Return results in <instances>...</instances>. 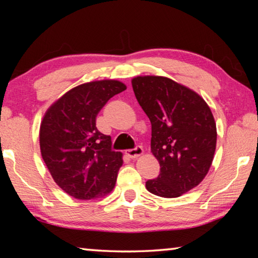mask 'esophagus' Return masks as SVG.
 Returning a JSON list of instances; mask_svg holds the SVG:
<instances>
[{"mask_svg": "<svg viewBox=\"0 0 258 258\" xmlns=\"http://www.w3.org/2000/svg\"><path fill=\"white\" fill-rule=\"evenodd\" d=\"M126 155H127V157H130V158H132V159L138 158V157L143 155L142 147H137V148H134V149L127 150L126 151Z\"/></svg>", "mask_w": 258, "mask_h": 258, "instance_id": "1", "label": "esophagus"}]
</instances>
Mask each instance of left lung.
I'll return each instance as SVG.
<instances>
[{
  "instance_id": "8db88e82",
  "label": "left lung",
  "mask_w": 258,
  "mask_h": 258,
  "mask_svg": "<svg viewBox=\"0 0 258 258\" xmlns=\"http://www.w3.org/2000/svg\"><path fill=\"white\" fill-rule=\"evenodd\" d=\"M133 91L151 123V152L160 165L147 190L176 198L197 186L211 168L216 149V123L206 101L164 76H137Z\"/></svg>"
}]
</instances>
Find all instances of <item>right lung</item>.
Instances as JSON below:
<instances>
[{
	"mask_svg": "<svg viewBox=\"0 0 258 258\" xmlns=\"http://www.w3.org/2000/svg\"><path fill=\"white\" fill-rule=\"evenodd\" d=\"M126 90L116 80L94 81L69 90L51 104L40 127V148L52 178L80 200L104 197L113 190L123 154L99 132L97 116L108 100Z\"/></svg>",
	"mask_w": 258,
	"mask_h": 258,
	"instance_id": "add662e5",
	"label": "right lung"
}]
</instances>
